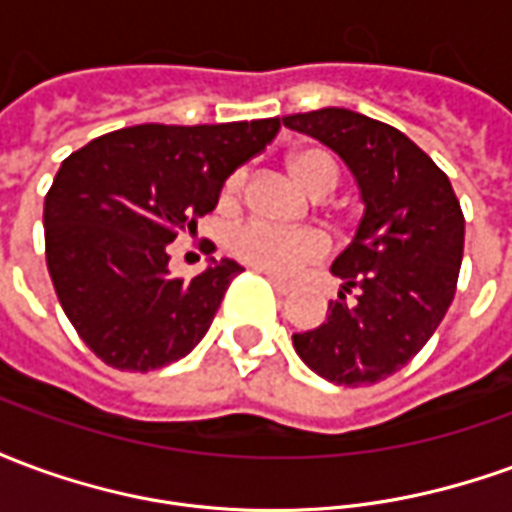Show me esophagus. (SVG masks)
Returning a JSON list of instances; mask_svg holds the SVG:
<instances>
[{"label": "esophagus", "instance_id": "1", "mask_svg": "<svg viewBox=\"0 0 512 512\" xmlns=\"http://www.w3.org/2000/svg\"><path fill=\"white\" fill-rule=\"evenodd\" d=\"M268 282L274 285V290H277V293H290V290H293V285H290V282L274 277V274H268Z\"/></svg>", "mask_w": 512, "mask_h": 512}]
</instances>
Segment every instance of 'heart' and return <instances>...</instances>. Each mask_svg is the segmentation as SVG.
I'll return each instance as SVG.
<instances>
[{
    "label": "heart",
    "instance_id": "heart-1",
    "mask_svg": "<svg viewBox=\"0 0 512 512\" xmlns=\"http://www.w3.org/2000/svg\"><path fill=\"white\" fill-rule=\"evenodd\" d=\"M290 172L296 175V180L304 189L318 194V197L334 191L337 183H340L337 161L323 150H301V153H296L290 158ZM241 186H244V172L238 169L224 183V200H235ZM227 246L246 266L285 277V274H293L304 263H312V260L326 255L329 241H326V235L321 230H310V227L288 230V227H277V224H268L263 219H246V222L235 224L230 230Z\"/></svg>",
    "mask_w": 512,
    "mask_h": 512
}]
</instances>
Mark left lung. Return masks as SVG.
Listing matches in <instances>:
<instances>
[{
  "label": "left lung",
  "instance_id": "left-lung-1",
  "mask_svg": "<svg viewBox=\"0 0 512 512\" xmlns=\"http://www.w3.org/2000/svg\"><path fill=\"white\" fill-rule=\"evenodd\" d=\"M332 147L354 172L365 213L332 263L340 299L318 329L293 334L301 362L340 386H370L408 365L450 310L463 213L450 178L403 131L351 109L282 117ZM357 290L348 305L344 293Z\"/></svg>",
  "mask_w": 512,
  "mask_h": 512
}]
</instances>
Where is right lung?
Here are the masks:
<instances>
[{
  "label": "right lung",
  "mask_w": 512,
  "mask_h": 512,
  "mask_svg": "<svg viewBox=\"0 0 512 512\" xmlns=\"http://www.w3.org/2000/svg\"><path fill=\"white\" fill-rule=\"evenodd\" d=\"M282 120L120 128L62 161L43 205L46 266L62 310L101 362L128 373L172 365L200 343L244 268L211 260L169 274L167 246L197 233L224 180L263 153Z\"/></svg>",
  "instance_id": "1"
}]
</instances>
